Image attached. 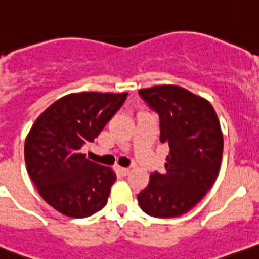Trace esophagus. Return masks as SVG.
I'll return each instance as SVG.
<instances>
[{
  "label": "esophagus",
  "mask_w": 259,
  "mask_h": 259,
  "mask_svg": "<svg viewBox=\"0 0 259 259\" xmlns=\"http://www.w3.org/2000/svg\"><path fill=\"white\" fill-rule=\"evenodd\" d=\"M117 169H118V171L120 173V176L125 177V176H128V174H130V169H128V168H122V166H118Z\"/></svg>",
  "instance_id": "esophagus-1"
}]
</instances>
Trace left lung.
<instances>
[{
  "instance_id": "8db88e82",
  "label": "left lung",
  "mask_w": 259,
  "mask_h": 259,
  "mask_svg": "<svg viewBox=\"0 0 259 259\" xmlns=\"http://www.w3.org/2000/svg\"><path fill=\"white\" fill-rule=\"evenodd\" d=\"M139 94L160 118V142L169 146L165 173H151L137 194L145 213L177 218L188 212L212 187L220 170L224 139L208 100L177 85L141 89Z\"/></svg>"
}]
</instances>
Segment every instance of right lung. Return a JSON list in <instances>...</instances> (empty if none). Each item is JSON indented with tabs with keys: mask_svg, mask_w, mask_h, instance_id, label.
I'll return each instance as SVG.
<instances>
[{
	"mask_svg": "<svg viewBox=\"0 0 259 259\" xmlns=\"http://www.w3.org/2000/svg\"><path fill=\"white\" fill-rule=\"evenodd\" d=\"M127 93H73L49 105L26 136V170L41 198L62 215L88 218L107 205L117 177L80 151L123 105Z\"/></svg>",
	"mask_w": 259,
	"mask_h": 259,
	"instance_id": "obj_1",
	"label": "right lung"
}]
</instances>
